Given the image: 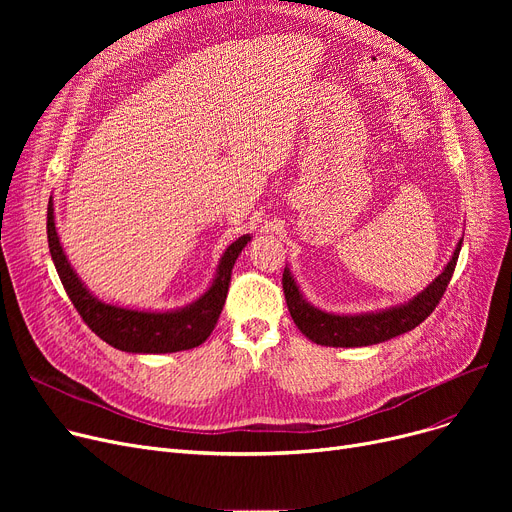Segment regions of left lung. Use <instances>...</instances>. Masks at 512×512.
Returning <instances> with one entry per match:
<instances>
[{
  "mask_svg": "<svg viewBox=\"0 0 512 512\" xmlns=\"http://www.w3.org/2000/svg\"><path fill=\"white\" fill-rule=\"evenodd\" d=\"M459 253H461V242L459 247H456L450 263L446 265V270L411 303L388 309V311H380V313H367V315H330L311 307L303 299V294L299 292L297 284H294L290 272L284 267L282 288H284L286 305L294 319V324L299 326V330L309 340L317 344H324V346L378 344L417 328L423 319L432 315V311L438 307L448 288L456 261H459Z\"/></svg>",
  "mask_w": 512,
  "mask_h": 512,
  "instance_id": "obj_1",
  "label": "left lung"
}]
</instances>
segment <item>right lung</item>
<instances>
[{
    "instance_id": "1",
    "label": "right lung",
    "mask_w": 512,
    "mask_h": 512,
    "mask_svg": "<svg viewBox=\"0 0 512 512\" xmlns=\"http://www.w3.org/2000/svg\"><path fill=\"white\" fill-rule=\"evenodd\" d=\"M47 240L51 259L56 263L66 294L78 315L101 340L126 353H178L205 342L215 324H218V317L226 303L234 261L251 236H240L226 249L218 267V276L197 303L170 313L132 311L97 301L72 272L62 251L56 222H53L51 201L47 207Z\"/></svg>"
}]
</instances>
